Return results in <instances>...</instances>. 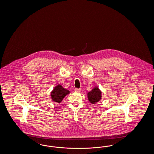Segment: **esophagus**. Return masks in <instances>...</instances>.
Here are the masks:
<instances>
[{
	"instance_id": "esophagus-1",
	"label": "esophagus",
	"mask_w": 154,
	"mask_h": 154,
	"mask_svg": "<svg viewBox=\"0 0 154 154\" xmlns=\"http://www.w3.org/2000/svg\"><path fill=\"white\" fill-rule=\"evenodd\" d=\"M75 91H77V92H79V91H81V89L75 88Z\"/></svg>"
}]
</instances>
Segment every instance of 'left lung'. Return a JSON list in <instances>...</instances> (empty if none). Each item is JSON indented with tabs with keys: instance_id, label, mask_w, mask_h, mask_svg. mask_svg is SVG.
I'll return each mask as SVG.
<instances>
[{
	"instance_id": "left-lung-1",
	"label": "left lung",
	"mask_w": 154,
	"mask_h": 154,
	"mask_svg": "<svg viewBox=\"0 0 154 154\" xmlns=\"http://www.w3.org/2000/svg\"><path fill=\"white\" fill-rule=\"evenodd\" d=\"M88 97L90 102L92 104H95L101 99L102 92L97 87H95L88 93Z\"/></svg>"
}]
</instances>
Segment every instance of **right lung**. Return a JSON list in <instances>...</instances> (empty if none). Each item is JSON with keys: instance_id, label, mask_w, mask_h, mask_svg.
I'll return each mask as SVG.
<instances>
[{"instance_id": "add662e5", "label": "right lung", "mask_w": 154, "mask_h": 154, "mask_svg": "<svg viewBox=\"0 0 154 154\" xmlns=\"http://www.w3.org/2000/svg\"><path fill=\"white\" fill-rule=\"evenodd\" d=\"M70 93V91L62 87L60 85H57L51 93L52 101L60 103L65 96Z\"/></svg>"}]
</instances>
